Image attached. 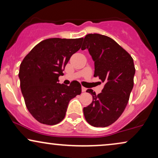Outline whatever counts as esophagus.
<instances>
[{
  "label": "esophagus",
  "instance_id": "obj_1",
  "mask_svg": "<svg viewBox=\"0 0 158 158\" xmlns=\"http://www.w3.org/2000/svg\"><path fill=\"white\" fill-rule=\"evenodd\" d=\"M86 90H87V88H86L82 87V91H83V92H85Z\"/></svg>",
  "mask_w": 158,
  "mask_h": 158
}]
</instances>
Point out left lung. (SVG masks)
<instances>
[{
  "instance_id": "1",
  "label": "left lung",
  "mask_w": 158,
  "mask_h": 158,
  "mask_svg": "<svg viewBox=\"0 0 158 158\" xmlns=\"http://www.w3.org/2000/svg\"><path fill=\"white\" fill-rule=\"evenodd\" d=\"M87 49L94 62V76L104 84L96 95L91 89L93 101L83 108L88 124L106 127L115 122L128 103L134 86L135 68L131 55L109 36L89 34L85 36L81 49Z\"/></svg>"
}]
</instances>
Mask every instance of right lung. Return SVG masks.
Listing matches in <instances>:
<instances>
[{"instance_id": "1", "label": "right lung", "mask_w": 158, "mask_h": 158, "mask_svg": "<svg viewBox=\"0 0 158 158\" xmlns=\"http://www.w3.org/2000/svg\"><path fill=\"white\" fill-rule=\"evenodd\" d=\"M83 38L47 39L36 44L21 63L19 77L26 106L39 122L60 123L69 102L81 94V85L59 83L71 56L81 49Z\"/></svg>"}]
</instances>
